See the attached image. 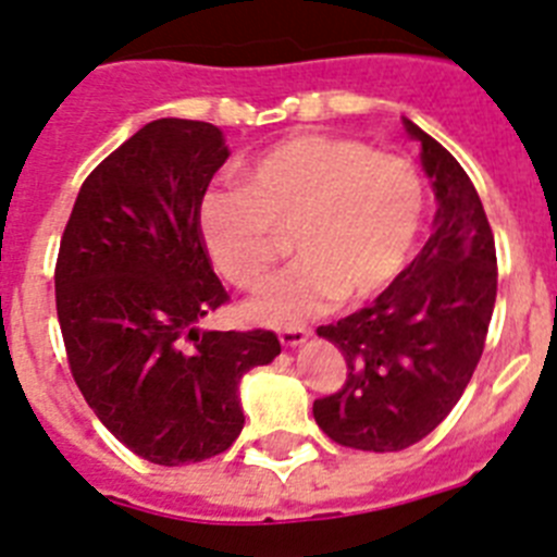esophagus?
<instances>
[{
  "instance_id": "esophagus-1",
  "label": "esophagus",
  "mask_w": 557,
  "mask_h": 557,
  "mask_svg": "<svg viewBox=\"0 0 557 557\" xmlns=\"http://www.w3.org/2000/svg\"><path fill=\"white\" fill-rule=\"evenodd\" d=\"M308 338H311V331H306V327H292V331L280 333V345L299 347V345H306Z\"/></svg>"
}]
</instances>
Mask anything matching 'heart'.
Segmentation results:
<instances>
[{
	"label": "heart",
	"mask_w": 557,
	"mask_h": 557,
	"mask_svg": "<svg viewBox=\"0 0 557 557\" xmlns=\"http://www.w3.org/2000/svg\"><path fill=\"white\" fill-rule=\"evenodd\" d=\"M425 187L418 168L359 139L299 134L272 145L244 171V187H212L198 201V232L215 272L255 288L292 232L288 269L244 306L269 327L302 325L338 299L386 292L423 230Z\"/></svg>",
	"instance_id": "1"
}]
</instances>
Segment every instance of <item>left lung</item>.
<instances>
[{
	"instance_id": "left-lung-1",
	"label": "left lung",
	"mask_w": 557,
	"mask_h": 557,
	"mask_svg": "<svg viewBox=\"0 0 557 557\" xmlns=\"http://www.w3.org/2000/svg\"><path fill=\"white\" fill-rule=\"evenodd\" d=\"M437 212L432 238L372 306L317 333L345 356L342 389L313 400L338 446L400 451L432 434L482 359L496 306V244L480 193L457 159L412 120Z\"/></svg>"
}]
</instances>
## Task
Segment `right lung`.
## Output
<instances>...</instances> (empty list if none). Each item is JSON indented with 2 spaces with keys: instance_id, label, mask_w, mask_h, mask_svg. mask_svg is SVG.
<instances>
[{
  "instance_id": "1",
  "label": "right lung",
  "mask_w": 557,
  "mask_h": 557,
  "mask_svg": "<svg viewBox=\"0 0 557 557\" xmlns=\"http://www.w3.org/2000/svg\"><path fill=\"white\" fill-rule=\"evenodd\" d=\"M226 157L212 123L143 125L89 173L58 251L72 379L100 423L157 466L226 451L244 429L240 379L280 356L272 331L198 327L226 299L198 232Z\"/></svg>"
}]
</instances>
